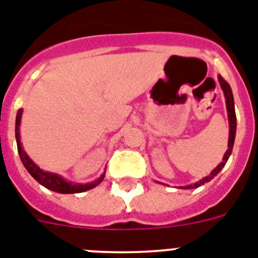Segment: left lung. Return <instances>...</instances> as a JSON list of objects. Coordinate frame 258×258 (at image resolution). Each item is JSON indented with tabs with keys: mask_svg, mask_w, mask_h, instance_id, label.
Listing matches in <instances>:
<instances>
[{
	"mask_svg": "<svg viewBox=\"0 0 258 258\" xmlns=\"http://www.w3.org/2000/svg\"><path fill=\"white\" fill-rule=\"evenodd\" d=\"M218 81H220V85L223 90V94H225V98H226V109H227V116H229V126H230V131H229V145H227V151L225 152L223 155V159L220 164H218L213 170H212L211 174L208 177H204L203 179H200L199 182H195L194 184H188V186H183L182 188H197L202 184L207 183V182L211 181L212 178H214L216 175L220 173V170L222 169L225 164L227 163L229 160L230 155H231L232 151V146H234V141H235V133H236V115H235V106H234V97H232V92H231V88H230L229 84L223 80V77L218 76Z\"/></svg>",
	"mask_w": 258,
	"mask_h": 258,
	"instance_id": "1",
	"label": "left lung"
}]
</instances>
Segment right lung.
Listing matches in <instances>:
<instances>
[{
	"label": "right lung",
	"mask_w": 258,
	"mask_h": 258,
	"mask_svg": "<svg viewBox=\"0 0 258 258\" xmlns=\"http://www.w3.org/2000/svg\"><path fill=\"white\" fill-rule=\"evenodd\" d=\"M22 113L23 109H19L17 113V120H15V138H17V145H18V152H19L20 160H22L23 165L26 166V169L28 170L29 174L38 182L42 186H45L46 188L51 191H55L59 194H79L84 192V191H88L90 188H94L95 186L101 183L104 178V173H102V175L98 179H95L92 183H72V182H67L64 178H61L60 175L55 174V173L50 172H44V170L38 168L33 161L29 159L28 155L26 154V151L23 150L22 143H20V133H19V126H20V120H22Z\"/></svg>",
	"instance_id": "add662e5"
}]
</instances>
